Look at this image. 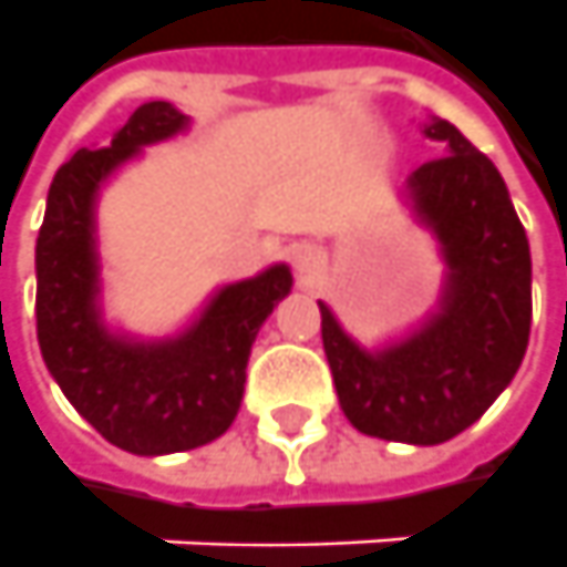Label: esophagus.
<instances>
[{"mask_svg":"<svg viewBox=\"0 0 567 567\" xmlns=\"http://www.w3.org/2000/svg\"><path fill=\"white\" fill-rule=\"evenodd\" d=\"M324 265H328V256L318 249V246H299L296 252H292V271L299 280H315V277L324 271Z\"/></svg>","mask_w":567,"mask_h":567,"instance_id":"esophagus-1","label":"esophagus"}]
</instances>
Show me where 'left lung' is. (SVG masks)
Returning a JSON list of instances; mask_svg holds the SVG:
<instances>
[{"instance_id":"left-lung-1","label":"left lung","mask_w":567,"mask_h":567,"mask_svg":"<svg viewBox=\"0 0 567 567\" xmlns=\"http://www.w3.org/2000/svg\"><path fill=\"white\" fill-rule=\"evenodd\" d=\"M424 136L443 158L409 174L402 199L446 265L436 309L378 349H364L321 309V340L340 409L355 431L436 446L471 427L522 368L530 337V246L503 174L443 117Z\"/></svg>"}]
</instances>
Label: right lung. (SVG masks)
Returning <instances> with one entry per match:
<instances>
[{"label":"right lung","instance_id":"add662e5","mask_svg":"<svg viewBox=\"0 0 567 567\" xmlns=\"http://www.w3.org/2000/svg\"><path fill=\"white\" fill-rule=\"evenodd\" d=\"M171 102L140 105L105 150H78L55 171L37 237V337L68 402L117 450L168 455L234 424L258 328L292 290L287 265L227 284L174 337L140 340L102 315L96 203L105 181L146 146L184 133Z\"/></svg>","mask_w":567,"mask_h":567}]
</instances>
